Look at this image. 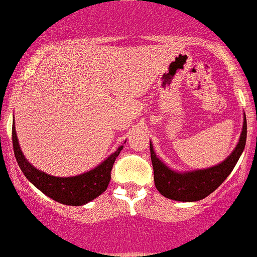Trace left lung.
Masks as SVG:
<instances>
[{
  "mask_svg": "<svg viewBox=\"0 0 257 257\" xmlns=\"http://www.w3.org/2000/svg\"><path fill=\"white\" fill-rule=\"evenodd\" d=\"M246 137L247 121L246 116H244L241 138H239V142L232 155L228 156V159H225L219 165L189 173H177L170 170L165 164L157 159L156 154L152 149V145L150 143L152 168H154V180L157 191L166 198L183 201V202L200 201L207 197L232 173L233 168L244 150Z\"/></svg>",
  "mask_w": 257,
  "mask_h": 257,
  "instance_id": "left-lung-1",
  "label": "left lung"
}]
</instances>
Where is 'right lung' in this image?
<instances>
[{"label":"right lung","instance_id":"add662e5","mask_svg":"<svg viewBox=\"0 0 257 257\" xmlns=\"http://www.w3.org/2000/svg\"><path fill=\"white\" fill-rule=\"evenodd\" d=\"M13 147L16 161L28 180H31L39 191H42L46 196L52 200L64 203V205H70V206L84 205L106 191L111 179L112 166H114L117 155L123 150V146H120L114 154L110 155L101 165L94 168L91 172L77 175V177L59 178L39 172L38 169L28 163L19 147L15 126H13Z\"/></svg>","mask_w":257,"mask_h":257}]
</instances>
